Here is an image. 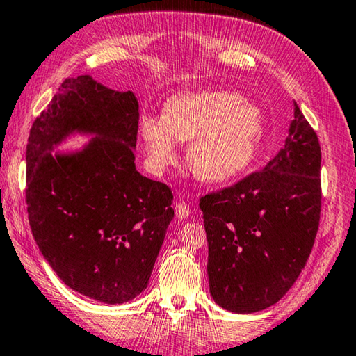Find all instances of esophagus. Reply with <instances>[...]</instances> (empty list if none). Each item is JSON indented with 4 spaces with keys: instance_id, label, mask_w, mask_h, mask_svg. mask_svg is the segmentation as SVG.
Segmentation results:
<instances>
[{
    "instance_id": "1",
    "label": "esophagus",
    "mask_w": 356,
    "mask_h": 356,
    "mask_svg": "<svg viewBox=\"0 0 356 356\" xmlns=\"http://www.w3.org/2000/svg\"><path fill=\"white\" fill-rule=\"evenodd\" d=\"M191 213V207L185 201H179L176 204V217L177 218H187Z\"/></svg>"
}]
</instances>
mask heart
<instances>
[{
  "label": "heart",
  "mask_w": 356,
  "mask_h": 356,
  "mask_svg": "<svg viewBox=\"0 0 356 356\" xmlns=\"http://www.w3.org/2000/svg\"><path fill=\"white\" fill-rule=\"evenodd\" d=\"M139 131L155 172L177 161V140H190L191 172L204 182H225L245 171L255 158L263 117L257 106L233 93L193 92L168 101L163 117L144 115Z\"/></svg>",
  "instance_id": "1"
}]
</instances>
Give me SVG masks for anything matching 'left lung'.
Segmentation results:
<instances>
[{
    "label": "left lung",
    "mask_w": 356,
    "mask_h": 356,
    "mask_svg": "<svg viewBox=\"0 0 356 356\" xmlns=\"http://www.w3.org/2000/svg\"><path fill=\"white\" fill-rule=\"evenodd\" d=\"M320 165L317 133L295 104L284 149L263 169L200 200L209 289L218 306L258 312L291 289L318 231Z\"/></svg>",
    "instance_id": "obj_1"
}]
</instances>
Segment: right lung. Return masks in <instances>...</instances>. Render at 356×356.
<instances>
[{"instance_id":"add662e5","label":"right lung","mask_w":356,"mask_h":356,"mask_svg":"<svg viewBox=\"0 0 356 356\" xmlns=\"http://www.w3.org/2000/svg\"><path fill=\"white\" fill-rule=\"evenodd\" d=\"M139 104L90 76L65 79L26 144V211L39 250L56 275L106 304L149 284L174 217L166 184L136 171ZM97 134L74 156H52L67 132Z\"/></svg>"}]
</instances>
